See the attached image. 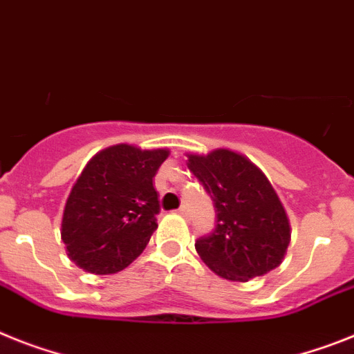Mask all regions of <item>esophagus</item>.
<instances>
[{
  "instance_id": "34e87169",
  "label": "esophagus",
  "mask_w": 354,
  "mask_h": 354,
  "mask_svg": "<svg viewBox=\"0 0 354 354\" xmlns=\"http://www.w3.org/2000/svg\"><path fill=\"white\" fill-rule=\"evenodd\" d=\"M178 212L182 214L183 218H189V216H191V210H189V207H187V205H182V207H180V210H178Z\"/></svg>"
}]
</instances>
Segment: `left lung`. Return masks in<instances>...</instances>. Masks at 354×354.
Masks as SVG:
<instances>
[{"label":"left lung","mask_w":354,"mask_h":354,"mask_svg":"<svg viewBox=\"0 0 354 354\" xmlns=\"http://www.w3.org/2000/svg\"><path fill=\"white\" fill-rule=\"evenodd\" d=\"M191 169L216 207V228L196 252L216 275L246 283L283 263L290 221L272 183L255 163L230 149L189 154Z\"/></svg>","instance_id":"left-lung-1"}]
</instances>
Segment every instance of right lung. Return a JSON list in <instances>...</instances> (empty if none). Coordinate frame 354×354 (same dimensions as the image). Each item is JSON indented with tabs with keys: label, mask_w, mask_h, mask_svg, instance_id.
<instances>
[{
	"label": "right lung",
	"mask_w": 354,
	"mask_h": 354,
	"mask_svg": "<svg viewBox=\"0 0 354 354\" xmlns=\"http://www.w3.org/2000/svg\"><path fill=\"white\" fill-rule=\"evenodd\" d=\"M169 149L117 144L99 151L82 169L66 200L62 243L77 266L97 275L133 263L156 230L160 212L153 178Z\"/></svg>",
	"instance_id": "right-lung-1"
}]
</instances>
